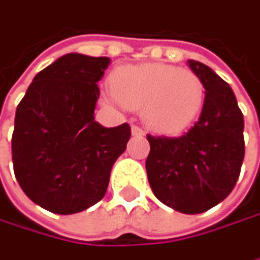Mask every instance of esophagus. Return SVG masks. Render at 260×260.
Wrapping results in <instances>:
<instances>
[{"mask_svg": "<svg viewBox=\"0 0 260 260\" xmlns=\"http://www.w3.org/2000/svg\"><path fill=\"white\" fill-rule=\"evenodd\" d=\"M132 133L135 136H145V130L141 128L139 125H132Z\"/></svg>", "mask_w": 260, "mask_h": 260, "instance_id": "esophagus-1", "label": "esophagus"}]
</instances>
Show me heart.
Listing matches in <instances>:
<instances>
[{
  "label": "heart",
  "mask_w": 260,
  "mask_h": 260,
  "mask_svg": "<svg viewBox=\"0 0 260 260\" xmlns=\"http://www.w3.org/2000/svg\"><path fill=\"white\" fill-rule=\"evenodd\" d=\"M113 96L128 109H141L156 132L179 133L200 115L204 86L189 69L165 63L121 66L110 75Z\"/></svg>",
  "instance_id": "heart-1"
}]
</instances>
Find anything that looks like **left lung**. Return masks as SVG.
<instances>
[{
    "instance_id": "left-lung-1",
    "label": "left lung",
    "mask_w": 260,
    "mask_h": 260,
    "mask_svg": "<svg viewBox=\"0 0 260 260\" xmlns=\"http://www.w3.org/2000/svg\"><path fill=\"white\" fill-rule=\"evenodd\" d=\"M204 86L194 125L177 138L151 136L145 162L153 194L182 213H201L230 194L245 154L244 116L232 87L209 66L188 60Z\"/></svg>"
}]
</instances>
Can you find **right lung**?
I'll list each match as a JSON object with an SVG mask.
<instances>
[{
	"mask_svg": "<svg viewBox=\"0 0 260 260\" xmlns=\"http://www.w3.org/2000/svg\"><path fill=\"white\" fill-rule=\"evenodd\" d=\"M109 57L65 54L42 69L18 104L12 136L16 180L41 207L71 215L98 203L115 160L125 151L130 125L95 121L98 81Z\"/></svg>",
	"mask_w": 260,
	"mask_h": 260,
	"instance_id": "obj_1",
	"label": "right lung"
}]
</instances>
